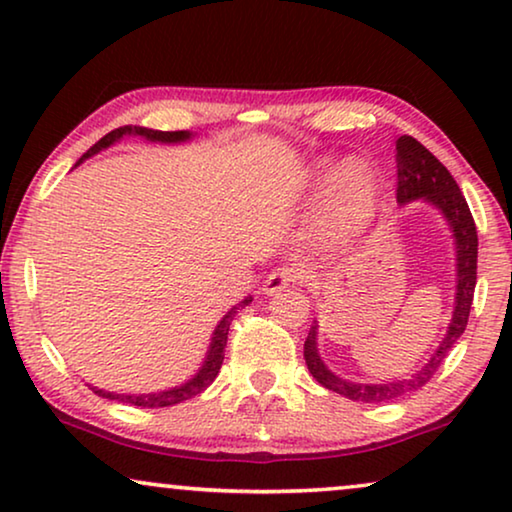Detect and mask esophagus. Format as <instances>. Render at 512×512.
<instances>
[{"instance_id":"esophagus-1","label":"esophagus","mask_w":512,"mask_h":512,"mask_svg":"<svg viewBox=\"0 0 512 512\" xmlns=\"http://www.w3.org/2000/svg\"><path fill=\"white\" fill-rule=\"evenodd\" d=\"M300 277H303V275H300V272L293 270V268L272 270L263 282V293H265V296H272V293L282 291V289H286V286H291L293 282H298Z\"/></svg>"}]
</instances>
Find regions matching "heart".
<instances>
[{
  "label": "heart",
  "mask_w": 512,
  "mask_h": 512,
  "mask_svg": "<svg viewBox=\"0 0 512 512\" xmlns=\"http://www.w3.org/2000/svg\"><path fill=\"white\" fill-rule=\"evenodd\" d=\"M331 184L324 212L319 219V235L326 242H347L359 237L373 221L377 205V179L361 160H321L312 172V193H321Z\"/></svg>",
  "instance_id": "heart-1"
}]
</instances>
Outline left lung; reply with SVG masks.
I'll return each instance as SVG.
<instances>
[{
	"instance_id": "left-lung-1",
	"label": "left lung",
	"mask_w": 512,
	"mask_h": 512,
	"mask_svg": "<svg viewBox=\"0 0 512 512\" xmlns=\"http://www.w3.org/2000/svg\"><path fill=\"white\" fill-rule=\"evenodd\" d=\"M396 167H398V184H396V200L398 205H410V202H424L438 209L443 216L447 228L454 237V254H457V286H454V310L452 319L447 324V331L433 354L426 359L422 368L415 373L403 377V380L394 382H380V384H366V382H352L345 377L335 375L331 368L326 366L319 354V321H312L310 333L305 340V363L314 380L321 387L335 391V394L349 398V401L361 403H387L396 401L398 396H408L412 391L422 389L426 382L431 380L433 373L445 361V356L454 347V342L461 338L466 331L468 312L473 305V291L475 279H478V233H475V223L471 216V209L466 205V198L461 195V188L447 167L419 144L415 137L403 135L396 142Z\"/></svg>"
}]
</instances>
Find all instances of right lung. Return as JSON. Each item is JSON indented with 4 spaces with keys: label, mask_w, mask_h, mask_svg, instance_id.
Segmentation results:
<instances>
[{
    "label": "right lung",
    "mask_w": 512,
    "mask_h": 512,
    "mask_svg": "<svg viewBox=\"0 0 512 512\" xmlns=\"http://www.w3.org/2000/svg\"><path fill=\"white\" fill-rule=\"evenodd\" d=\"M123 137H142V139H146V142H153V144H184V142H188V139H193V132H188V130L163 132V130L139 128V125H123V128L111 130L109 135H104L100 139V142L90 146V149L83 153V156L79 158V163H76L74 167H79L83 160L93 158L95 153H100L104 149H109V146L118 144ZM249 303H251V296H247L242 303L233 305L226 314H223L221 321L214 328L212 340H209V347H207V354H205V361H202V366L195 370V375L188 377L186 382L177 384V387H170L163 391H151V394H118V391H104L100 387H93V384H88V387L93 389L97 396L109 398V401H116V403L137 405V408H167V405L184 403V401H188V398L202 394V391H205L209 384L216 380V375H219V370H221L223 352H226V342H228L230 321H233V317L240 307L249 305Z\"/></svg>",
    "instance_id": "right-lung-1"
}]
</instances>
